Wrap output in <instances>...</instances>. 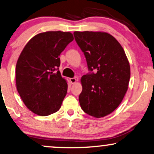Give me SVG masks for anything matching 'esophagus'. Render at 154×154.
Here are the masks:
<instances>
[{
	"label": "esophagus",
	"instance_id": "34e87169",
	"mask_svg": "<svg viewBox=\"0 0 154 154\" xmlns=\"http://www.w3.org/2000/svg\"><path fill=\"white\" fill-rule=\"evenodd\" d=\"M69 81L71 82V83L74 84L78 81V79H75V78H71V79H69Z\"/></svg>",
	"mask_w": 154,
	"mask_h": 154
}]
</instances>
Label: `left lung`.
Instances as JSON below:
<instances>
[{
    "label": "left lung",
    "mask_w": 154,
    "mask_h": 154,
    "mask_svg": "<svg viewBox=\"0 0 154 154\" xmlns=\"http://www.w3.org/2000/svg\"><path fill=\"white\" fill-rule=\"evenodd\" d=\"M73 35L89 70L97 71L81 77L80 105L85 112L94 117H106L119 106L128 90V60L121 44L108 32L75 31Z\"/></svg>",
    "instance_id": "obj_1"
}]
</instances>
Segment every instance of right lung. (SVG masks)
Listing matches in <instances>:
<instances>
[{
    "label": "right lung",
    "mask_w": 154,
    "mask_h": 154,
    "mask_svg": "<svg viewBox=\"0 0 154 154\" xmlns=\"http://www.w3.org/2000/svg\"><path fill=\"white\" fill-rule=\"evenodd\" d=\"M73 40L70 32L48 31L30 39L16 66L18 92L35 114L48 116L60 108L68 85L58 70L59 56Z\"/></svg>",
    "instance_id": "add662e5"
}]
</instances>
